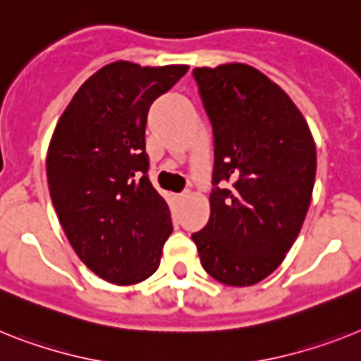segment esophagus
Returning a JSON list of instances; mask_svg holds the SVG:
<instances>
[{
    "label": "esophagus",
    "mask_w": 361,
    "mask_h": 361,
    "mask_svg": "<svg viewBox=\"0 0 361 361\" xmlns=\"http://www.w3.org/2000/svg\"><path fill=\"white\" fill-rule=\"evenodd\" d=\"M190 196V190H183V192H181V195H178V198L180 200H187Z\"/></svg>",
    "instance_id": "34e87169"
}]
</instances>
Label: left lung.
<instances>
[{"instance_id":"obj_1","label":"left lung","mask_w":361,"mask_h":361,"mask_svg":"<svg viewBox=\"0 0 361 361\" xmlns=\"http://www.w3.org/2000/svg\"><path fill=\"white\" fill-rule=\"evenodd\" d=\"M214 135L211 216L192 235L218 283L251 286L298 238L316 180V143L284 90L247 63L196 68Z\"/></svg>"}]
</instances>
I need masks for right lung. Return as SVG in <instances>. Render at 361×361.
Returning a JSON list of instances; mask_svg holds the SVG:
<instances>
[{"mask_svg": "<svg viewBox=\"0 0 361 361\" xmlns=\"http://www.w3.org/2000/svg\"><path fill=\"white\" fill-rule=\"evenodd\" d=\"M187 69L108 63L78 87L51 137L47 183L60 226L108 283L150 277L172 233L169 205L148 180L145 128L150 104Z\"/></svg>", "mask_w": 361, "mask_h": 361, "instance_id": "add662e5", "label": "right lung"}]
</instances>
